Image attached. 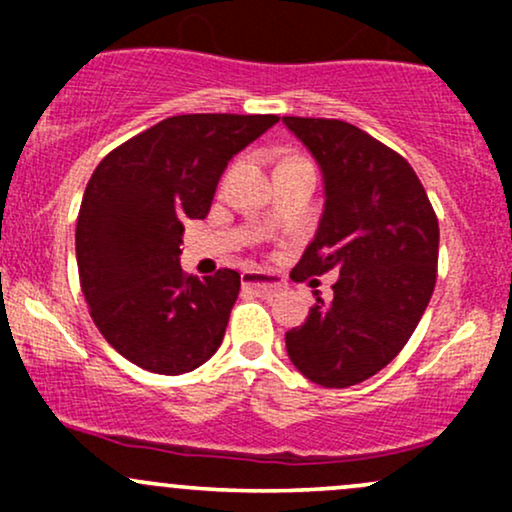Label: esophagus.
Instances as JSON below:
<instances>
[{
    "mask_svg": "<svg viewBox=\"0 0 512 512\" xmlns=\"http://www.w3.org/2000/svg\"><path fill=\"white\" fill-rule=\"evenodd\" d=\"M243 286L255 289L257 293H262V296H276L279 291H284V281L276 279V276H272V274L255 272V269L243 272Z\"/></svg>",
    "mask_w": 512,
    "mask_h": 512,
    "instance_id": "34e87169",
    "label": "esophagus"
}]
</instances>
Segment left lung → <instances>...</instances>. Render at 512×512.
Returning <instances> with one entry per match:
<instances>
[{"label":"left lung","instance_id":"obj_1","mask_svg":"<svg viewBox=\"0 0 512 512\" xmlns=\"http://www.w3.org/2000/svg\"><path fill=\"white\" fill-rule=\"evenodd\" d=\"M284 125L325 180L320 226L291 279L337 274L334 298L317 293L308 320L286 332V351L315 385H358L404 349L431 301L436 211L407 158L363 129L325 117H284Z\"/></svg>","mask_w":512,"mask_h":512}]
</instances>
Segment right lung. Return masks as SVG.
Listing matches in <instances>:
<instances>
[{"label":"right lung","mask_w":512,"mask_h":512,"mask_svg":"<svg viewBox=\"0 0 512 512\" xmlns=\"http://www.w3.org/2000/svg\"><path fill=\"white\" fill-rule=\"evenodd\" d=\"M276 115H175L98 163L76 219L88 313L117 354L158 375L190 373L221 346L240 274L180 269L187 219L209 214L228 161Z\"/></svg>","instance_id":"right-lung-1"}]
</instances>
